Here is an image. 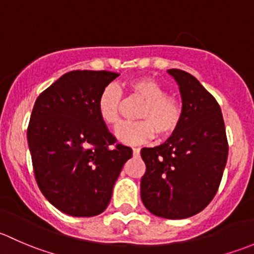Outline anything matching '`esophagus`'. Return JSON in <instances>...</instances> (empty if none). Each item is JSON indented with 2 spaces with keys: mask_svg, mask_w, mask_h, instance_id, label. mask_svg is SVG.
<instances>
[{
  "mask_svg": "<svg viewBox=\"0 0 254 254\" xmlns=\"http://www.w3.org/2000/svg\"><path fill=\"white\" fill-rule=\"evenodd\" d=\"M132 155H134L135 157H137V156L140 155V148L139 147H134V148H132Z\"/></svg>",
  "mask_w": 254,
  "mask_h": 254,
  "instance_id": "esophagus-1",
  "label": "esophagus"
}]
</instances>
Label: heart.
Returning a JSON list of instances; mask_svg holds the SVG:
<instances>
[{
	"instance_id": "1",
	"label": "heart",
	"mask_w": 254,
	"mask_h": 254,
	"mask_svg": "<svg viewBox=\"0 0 254 254\" xmlns=\"http://www.w3.org/2000/svg\"><path fill=\"white\" fill-rule=\"evenodd\" d=\"M127 91L130 96L143 102L137 118L141 122L127 123L115 130V136L120 142L127 145L150 141L155 131L161 137H168L179 127L183 109L179 101L172 96H166V91L156 79L139 77L127 83ZM122 92L115 86H107L97 101V111L102 122L111 127L120 123Z\"/></svg>"
}]
</instances>
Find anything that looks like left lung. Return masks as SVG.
Wrapping results in <instances>:
<instances>
[{"mask_svg": "<svg viewBox=\"0 0 254 254\" xmlns=\"http://www.w3.org/2000/svg\"><path fill=\"white\" fill-rule=\"evenodd\" d=\"M183 115L177 130L160 146L143 147L146 172L141 200L165 219H187L207 206L219 189L229 145L216 99L190 73L172 68Z\"/></svg>", "mask_w": 254, "mask_h": 254, "instance_id": "8db88e82", "label": "left lung"}]
</instances>
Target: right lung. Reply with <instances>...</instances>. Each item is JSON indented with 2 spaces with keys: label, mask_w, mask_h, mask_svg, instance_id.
<instances>
[{
  "label": "right lung",
  "mask_w": 254,
  "mask_h": 254,
  "mask_svg": "<svg viewBox=\"0 0 254 254\" xmlns=\"http://www.w3.org/2000/svg\"><path fill=\"white\" fill-rule=\"evenodd\" d=\"M119 73L70 71L37 98L27 131L39 189L56 209L76 217L101 214L132 150L102 122L97 101Z\"/></svg>",
  "instance_id": "add662e5"
}]
</instances>
